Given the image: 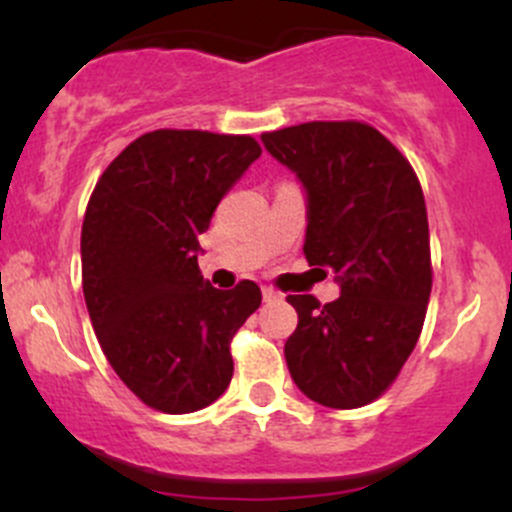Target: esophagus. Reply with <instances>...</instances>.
I'll return each instance as SVG.
<instances>
[{
  "label": "esophagus",
  "mask_w": 512,
  "mask_h": 512,
  "mask_svg": "<svg viewBox=\"0 0 512 512\" xmlns=\"http://www.w3.org/2000/svg\"><path fill=\"white\" fill-rule=\"evenodd\" d=\"M262 299H265V302H277V299H282V294L275 292L272 287H262Z\"/></svg>",
  "instance_id": "34e87169"
}]
</instances>
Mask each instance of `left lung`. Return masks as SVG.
Masks as SVG:
<instances>
[{"label":"left lung","mask_w":512,"mask_h":512,"mask_svg":"<svg viewBox=\"0 0 512 512\" xmlns=\"http://www.w3.org/2000/svg\"><path fill=\"white\" fill-rule=\"evenodd\" d=\"M307 200L304 257L339 297L289 294L297 329L287 369L307 399L359 409L379 399L414 352L431 297L421 185L409 160L359 121H312L262 136Z\"/></svg>","instance_id":"left-lung-1"}]
</instances>
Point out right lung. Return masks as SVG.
<instances>
[{
	"label": "right lung",
	"mask_w": 512,
	"mask_h": 512,
	"mask_svg": "<svg viewBox=\"0 0 512 512\" xmlns=\"http://www.w3.org/2000/svg\"><path fill=\"white\" fill-rule=\"evenodd\" d=\"M260 153L250 136L146 133L103 170L86 208L81 277L98 344L163 414H193L225 394L232 334L262 302L255 282L218 289L198 267V235Z\"/></svg>",
	"instance_id": "1"
}]
</instances>
